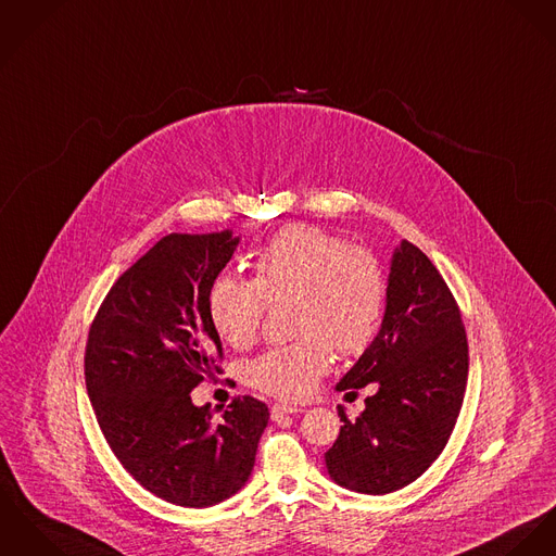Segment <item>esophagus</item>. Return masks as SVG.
Segmentation results:
<instances>
[{
	"label": "esophagus",
	"instance_id": "1",
	"mask_svg": "<svg viewBox=\"0 0 556 556\" xmlns=\"http://www.w3.org/2000/svg\"><path fill=\"white\" fill-rule=\"evenodd\" d=\"M302 412L303 407H298V405H271V418H274V420H278V418H282V416H287V414H302Z\"/></svg>",
	"mask_w": 556,
	"mask_h": 556
}]
</instances>
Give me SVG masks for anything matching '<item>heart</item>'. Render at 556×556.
I'll return each instance as SVG.
<instances>
[{
  "instance_id": "1",
  "label": "heart",
  "mask_w": 556,
  "mask_h": 556,
  "mask_svg": "<svg viewBox=\"0 0 556 556\" xmlns=\"http://www.w3.org/2000/svg\"><path fill=\"white\" fill-rule=\"evenodd\" d=\"M254 278L218 276L207 293V312L218 336L233 349L254 344L267 305L293 302V344L271 349L249 365L254 389L300 402L331 367V349L342 356L365 353L387 305L380 261L367 249L309 225L276 233L254 256Z\"/></svg>"
}]
</instances>
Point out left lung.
Listing matches in <instances>:
<instances>
[{
  "instance_id": "8db88e82",
  "label": "left lung",
  "mask_w": 556,
  "mask_h": 556,
  "mask_svg": "<svg viewBox=\"0 0 556 556\" xmlns=\"http://www.w3.org/2000/svg\"><path fill=\"white\" fill-rule=\"evenodd\" d=\"M469 354L460 309L429 256L402 242L387 287L382 327L336 387L376 382L361 416L325 453L329 476L344 489L387 495L420 478L455 429L467 384Z\"/></svg>"
}]
</instances>
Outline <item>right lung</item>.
<instances>
[{
    "mask_svg": "<svg viewBox=\"0 0 556 556\" xmlns=\"http://www.w3.org/2000/svg\"><path fill=\"white\" fill-rule=\"evenodd\" d=\"M240 238L169 233L108 291L85 353V382L101 433L152 495L207 507L236 495L253 471L267 405L236 397L223 418L191 391L220 367L207 293Z\"/></svg>",
    "mask_w": 556,
    "mask_h": 556,
    "instance_id": "right-lung-1",
    "label": "right lung"
}]
</instances>
